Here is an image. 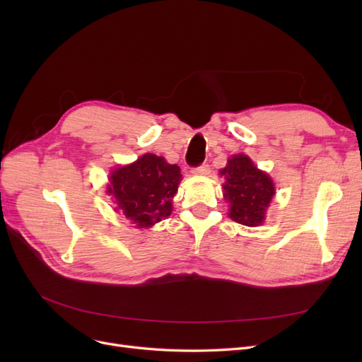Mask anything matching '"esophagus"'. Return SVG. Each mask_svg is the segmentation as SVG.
I'll list each match as a JSON object with an SVG mask.
<instances>
[{
	"mask_svg": "<svg viewBox=\"0 0 362 362\" xmlns=\"http://www.w3.org/2000/svg\"><path fill=\"white\" fill-rule=\"evenodd\" d=\"M192 173L199 175V177H205V175H210V166H208V164H201L198 168H193Z\"/></svg>",
	"mask_w": 362,
	"mask_h": 362,
	"instance_id": "1",
	"label": "esophagus"
}]
</instances>
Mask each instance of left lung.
Here are the masks:
<instances>
[{
	"label": "left lung",
	"instance_id": "obj_1",
	"mask_svg": "<svg viewBox=\"0 0 362 362\" xmlns=\"http://www.w3.org/2000/svg\"><path fill=\"white\" fill-rule=\"evenodd\" d=\"M221 175L225 177L223 198L229 202V217L246 226L264 222L266 210L275 194L269 175L255 168L254 161L245 154L229 158Z\"/></svg>",
	"mask_w": 362,
	"mask_h": 362
}]
</instances>
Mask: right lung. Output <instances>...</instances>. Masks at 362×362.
Returning a JSON list of instances; mask_svg holds the SVG:
<instances>
[{"label": "right lung", "instance_id": "add662e5", "mask_svg": "<svg viewBox=\"0 0 362 362\" xmlns=\"http://www.w3.org/2000/svg\"><path fill=\"white\" fill-rule=\"evenodd\" d=\"M182 180L177 164L145 154L110 173L107 193L137 228H149L172 214V199Z\"/></svg>", "mask_w": 362, "mask_h": 362}]
</instances>
